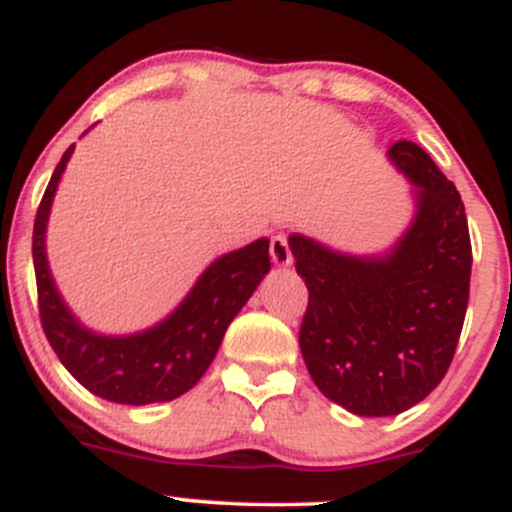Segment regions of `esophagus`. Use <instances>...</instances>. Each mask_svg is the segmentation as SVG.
<instances>
[{"label":"esophagus","mask_w":512,"mask_h":512,"mask_svg":"<svg viewBox=\"0 0 512 512\" xmlns=\"http://www.w3.org/2000/svg\"><path fill=\"white\" fill-rule=\"evenodd\" d=\"M269 252H272V260L274 264H279V267H289L291 264V248H289V238L284 236V233H276L269 240Z\"/></svg>","instance_id":"34e87169"}]
</instances>
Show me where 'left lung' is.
<instances>
[{
  "mask_svg": "<svg viewBox=\"0 0 512 512\" xmlns=\"http://www.w3.org/2000/svg\"><path fill=\"white\" fill-rule=\"evenodd\" d=\"M416 185V219L380 260L291 236L308 286L298 344L315 385L358 416H395L436 390L464 325L472 240L460 192L414 142L390 149Z\"/></svg>",
  "mask_w": 512,
  "mask_h": 512,
  "instance_id": "obj_1",
  "label": "left lung"
}]
</instances>
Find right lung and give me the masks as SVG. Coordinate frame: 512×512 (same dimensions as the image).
Here are the masks:
<instances>
[{"mask_svg": "<svg viewBox=\"0 0 512 512\" xmlns=\"http://www.w3.org/2000/svg\"><path fill=\"white\" fill-rule=\"evenodd\" d=\"M72 151L74 144L57 163L33 223L35 286L45 337L62 366L93 395L137 407L185 395L211 366L231 320L272 267L269 240L260 238L219 257L180 308L154 330L132 337L88 332L62 303L45 260L50 204Z\"/></svg>", "mask_w": 512, "mask_h": 512, "instance_id": "obj_1", "label": "right lung"}]
</instances>
